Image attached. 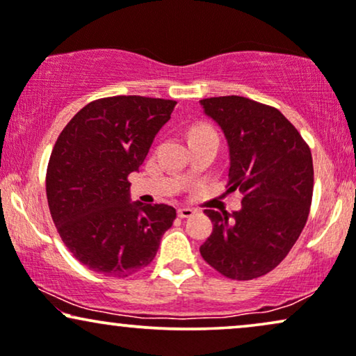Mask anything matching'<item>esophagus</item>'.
Wrapping results in <instances>:
<instances>
[{"label":"esophagus","instance_id":"obj_1","mask_svg":"<svg viewBox=\"0 0 356 356\" xmlns=\"http://www.w3.org/2000/svg\"><path fill=\"white\" fill-rule=\"evenodd\" d=\"M195 209H191V208H186V206H183V208H179L178 209V216L179 218H191V216H195Z\"/></svg>","mask_w":356,"mask_h":356}]
</instances>
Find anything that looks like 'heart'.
<instances>
[{
  "label": "heart",
  "mask_w": 356,
  "mask_h": 356,
  "mask_svg": "<svg viewBox=\"0 0 356 356\" xmlns=\"http://www.w3.org/2000/svg\"><path fill=\"white\" fill-rule=\"evenodd\" d=\"M208 131H214L211 127H208V125H196V127H193L191 129V137H196V135H201V134H208Z\"/></svg>",
  "instance_id": "obj_1"
}]
</instances>
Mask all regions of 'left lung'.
I'll return each instance as SVG.
<instances>
[{
	"mask_svg": "<svg viewBox=\"0 0 356 356\" xmlns=\"http://www.w3.org/2000/svg\"><path fill=\"white\" fill-rule=\"evenodd\" d=\"M200 102L229 145V191L243 193L239 211L204 209L214 226L200 252L227 279H257L284 261L304 229L314 193L312 153L275 107L239 95Z\"/></svg>",
	"mask_w": 356,
	"mask_h": 356,
	"instance_id": "1",
	"label": "left lung"
}]
</instances>
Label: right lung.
I'll return each mask as SVG.
<instances>
[{"label":"right lung","instance_id":"add662e5","mask_svg":"<svg viewBox=\"0 0 356 356\" xmlns=\"http://www.w3.org/2000/svg\"><path fill=\"white\" fill-rule=\"evenodd\" d=\"M175 100L115 95L81 108L52 148L46 195L56 229L90 270L124 279L155 259L177 218L168 204L130 203L137 171Z\"/></svg>","mask_w":356,"mask_h":356}]
</instances>
